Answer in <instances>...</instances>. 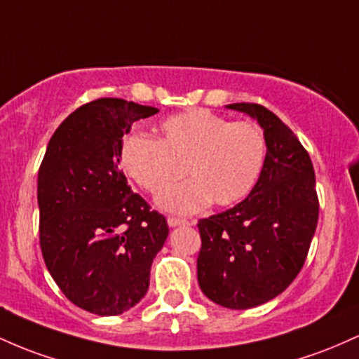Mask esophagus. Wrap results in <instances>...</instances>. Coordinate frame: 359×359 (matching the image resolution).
Segmentation results:
<instances>
[{
    "mask_svg": "<svg viewBox=\"0 0 359 359\" xmlns=\"http://www.w3.org/2000/svg\"><path fill=\"white\" fill-rule=\"evenodd\" d=\"M187 219H180V217H168V225L169 227H178V225H188Z\"/></svg>",
    "mask_w": 359,
    "mask_h": 359,
    "instance_id": "obj_1",
    "label": "esophagus"
}]
</instances>
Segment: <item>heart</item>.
Wrapping results in <instances>:
<instances>
[{"label": "heart", "mask_w": 359, "mask_h": 359, "mask_svg": "<svg viewBox=\"0 0 359 359\" xmlns=\"http://www.w3.org/2000/svg\"><path fill=\"white\" fill-rule=\"evenodd\" d=\"M159 140L130 132L120 144V166L152 195L184 171L194 178L161 194L158 203L175 213H195L215 201L231 207L251 195L264 171L268 142L255 122H231L207 108H191L159 123Z\"/></svg>", "instance_id": "heart-1"}]
</instances>
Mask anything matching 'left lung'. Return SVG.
<instances>
[{
    "instance_id": "obj_1",
    "label": "left lung",
    "mask_w": 359,
    "mask_h": 359,
    "mask_svg": "<svg viewBox=\"0 0 359 359\" xmlns=\"http://www.w3.org/2000/svg\"><path fill=\"white\" fill-rule=\"evenodd\" d=\"M227 108L259 122L268 158L248 198L198 220L196 269L208 299L243 310L275 299L299 275L319 220V196L309 152L273 111L257 103Z\"/></svg>"
}]
</instances>
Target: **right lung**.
<instances>
[{
  "instance_id": "obj_1",
  "label": "right lung",
  "mask_w": 359,
  "mask_h": 359,
  "mask_svg": "<svg viewBox=\"0 0 359 359\" xmlns=\"http://www.w3.org/2000/svg\"><path fill=\"white\" fill-rule=\"evenodd\" d=\"M158 111L122 98L83 104L57 127L40 164L43 261L60 292L96 316H118L144 299L169 233L118 168L123 135Z\"/></svg>"
}]
</instances>
